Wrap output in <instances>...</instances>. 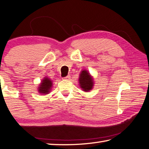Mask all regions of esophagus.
<instances>
[{
    "label": "esophagus",
    "mask_w": 149,
    "mask_h": 149,
    "mask_svg": "<svg viewBox=\"0 0 149 149\" xmlns=\"http://www.w3.org/2000/svg\"><path fill=\"white\" fill-rule=\"evenodd\" d=\"M70 78H71V77H70L69 75H68V76H67V77H63V80H68L70 79Z\"/></svg>",
    "instance_id": "1"
}]
</instances>
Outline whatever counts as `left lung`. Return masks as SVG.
I'll return each instance as SVG.
<instances>
[{"mask_svg":"<svg viewBox=\"0 0 149 149\" xmlns=\"http://www.w3.org/2000/svg\"><path fill=\"white\" fill-rule=\"evenodd\" d=\"M79 83L81 88L84 91H90L93 86V80L89 72L86 70H84L81 72L79 78Z\"/></svg>","mask_w":149,"mask_h":149,"instance_id":"left-lung-1","label":"left lung"}]
</instances>
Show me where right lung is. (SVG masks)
<instances>
[{
  "mask_svg": "<svg viewBox=\"0 0 149 149\" xmlns=\"http://www.w3.org/2000/svg\"><path fill=\"white\" fill-rule=\"evenodd\" d=\"M52 85V81L48 78H45L39 87L38 91L43 95L48 94Z\"/></svg>",
  "mask_w": 149,
  "mask_h": 149,
  "instance_id": "add662e5",
  "label": "right lung"
}]
</instances>
